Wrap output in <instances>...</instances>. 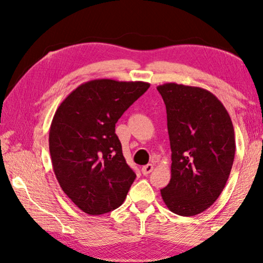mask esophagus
<instances>
[{
  "instance_id": "obj_1",
  "label": "esophagus",
  "mask_w": 263,
  "mask_h": 263,
  "mask_svg": "<svg viewBox=\"0 0 263 263\" xmlns=\"http://www.w3.org/2000/svg\"><path fill=\"white\" fill-rule=\"evenodd\" d=\"M153 165L152 164H147V165H145V166H142V168H141V171H142V174L145 175V176H147L148 174H151V172L153 171Z\"/></svg>"
}]
</instances>
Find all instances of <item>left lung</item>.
<instances>
[{
    "mask_svg": "<svg viewBox=\"0 0 263 263\" xmlns=\"http://www.w3.org/2000/svg\"><path fill=\"white\" fill-rule=\"evenodd\" d=\"M157 89L166 106L172 152L161 197L171 212L193 217L211 207L228 182L236 152L232 121L207 89L175 82Z\"/></svg>",
    "mask_w": 263,
    "mask_h": 263,
    "instance_id": "1",
    "label": "left lung"
}]
</instances>
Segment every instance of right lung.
I'll use <instances>...</instances> for the list:
<instances>
[{
    "instance_id": "add662e5",
    "label": "right lung",
    "mask_w": 263,
    "mask_h": 263,
    "mask_svg": "<svg viewBox=\"0 0 263 263\" xmlns=\"http://www.w3.org/2000/svg\"><path fill=\"white\" fill-rule=\"evenodd\" d=\"M149 87L143 81L97 79L61 103L49 133L52 167L67 196L89 215L116 210L136 177L115 125Z\"/></svg>"
}]
</instances>
